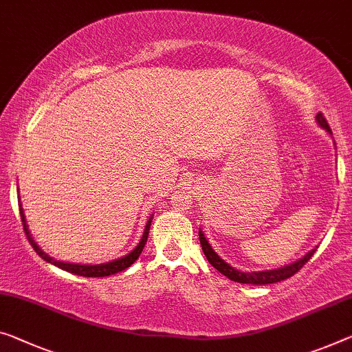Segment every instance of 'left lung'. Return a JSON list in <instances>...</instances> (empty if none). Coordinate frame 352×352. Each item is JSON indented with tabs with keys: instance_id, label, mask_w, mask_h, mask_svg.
<instances>
[{
	"instance_id": "left-lung-1",
	"label": "left lung",
	"mask_w": 352,
	"mask_h": 352,
	"mask_svg": "<svg viewBox=\"0 0 352 352\" xmlns=\"http://www.w3.org/2000/svg\"><path fill=\"white\" fill-rule=\"evenodd\" d=\"M316 122L320 124V127H322L324 131H326L329 135H332L331 127H329V124L326 121V118L322 116V113H318L316 115ZM199 242H201V247H203V252L204 255H206L208 261L212 264V266L219 270L220 274H223L225 277H228L232 282H237V283H248V285H269V283H277V282H282V280H286L289 277H293V275L297 272V270H300V267H304V264L308 261L313 256V253L316 252V248H311L310 252H307L304 256L296 259L294 263H289L286 264L283 267H277V269H269V270H253V272H242V270H237L232 266H230L228 263L225 261V259H221L217 252H214L212 245L209 244V241L206 239V236H204V232L199 228Z\"/></svg>"
}]
</instances>
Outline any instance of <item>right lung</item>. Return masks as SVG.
I'll return each instance as SVG.
<instances>
[{
    "instance_id": "obj_1",
    "label": "right lung",
    "mask_w": 352,
    "mask_h": 352,
    "mask_svg": "<svg viewBox=\"0 0 352 352\" xmlns=\"http://www.w3.org/2000/svg\"><path fill=\"white\" fill-rule=\"evenodd\" d=\"M20 217L21 221H23V228L26 232V237H28L30 244L34 248V252L39 255L44 261L53 264V266H56L63 270H67L70 274H75V275H80V277H108V275H113V274H118L121 272V270L131 267L132 264L137 261L138 256L142 255L143 248L146 245V241H148V234H149V228H151V221H153L154 215H151L148 223L144 226V231H143V236L140 242L137 244V247L133 248L127 253V255H124L118 259H113V261H108V263H102V264H75V263H66V261H59V259L52 258L50 255H47V253L42 250V248L37 245V242L32 239V234L28 228V223H26V217H25V212H23V208H21V203H20Z\"/></svg>"
}]
</instances>
